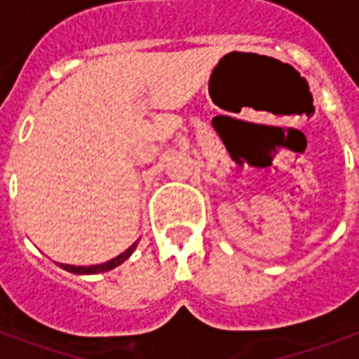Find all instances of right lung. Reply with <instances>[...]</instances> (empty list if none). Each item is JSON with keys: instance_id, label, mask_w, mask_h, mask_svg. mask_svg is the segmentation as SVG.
Listing matches in <instances>:
<instances>
[{"instance_id": "obj_1", "label": "right lung", "mask_w": 359, "mask_h": 359, "mask_svg": "<svg viewBox=\"0 0 359 359\" xmlns=\"http://www.w3.org/2000/svg\"><path fill=\"white\" fill-rule=\"evenodd\" d=\"M135 245H137V242H134V244L130 245L128 250L123 251L121 255H117L115 259H111V261L108 262H102V264H91V266H74V264H63V262H57L59 266L63 268V270H67V272L70 273H100V272H108V270H114V268H117L119 264H123L126 259H128L132 253H134Z\"/></svg>"}]
</instances>
